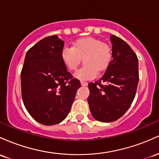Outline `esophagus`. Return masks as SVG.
Masks as SVG:
<instances>
[{"instance_id":"obj_1","label":"esophagus","mask_w":159,"mask_h":159,"mask_svg":"<svg viewBox=\"0 0 159 159\" xmlns=\"http://www.w3.org/2000/svg\"><path fill=\"white\" fill-rule=\"evenodd\" d=\"M81 85H83V86H86V85H88V83H86V82L82 81L81 82Z\"/></svg>"}]
</instances>
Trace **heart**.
<instances>
[{
  "label": "heart",
  "mask_w": 159,
  "mask_h": 159,
  "mask_svg": "<svg viewBox=\"0 0 159 159\" xmlns=\"http://www.w3.org/2000/svg\"><path fill=\"white\" fill-rule=\"evenodd\" d=\"M61 60L70 70H75L84 58V67L75 73L80 80H92L97 76L98 70L102 72L110 65L113 58V49L100 39L88 37L79 39L73 46H65L61 52Z\"/></svg>",
  "instance_id": "b5f03b06"
}]
</instances>
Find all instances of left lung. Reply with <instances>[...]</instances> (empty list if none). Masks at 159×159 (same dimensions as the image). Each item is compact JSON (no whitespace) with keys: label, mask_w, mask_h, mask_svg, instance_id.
<instances>
[{"label":"left lung","mask_w":159,"mask_h":159,"mask_svg":"<svg viewBox=\"0 0 159 159\" xmlns=\"http://www.w3.org/2000/svg\"><path fill=\"white\" fill-rule=\"evenodd\" d=\"M113 58L101 79L89 84L91 113L110 122L122 117L132 103L139 81L138 58L122 39L111 35Z\"/></svg>","instance_id":"left-lung-1"}]
</instances>
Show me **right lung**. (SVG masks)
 I'll use <instances>...</instances> for the list:
<instances>
[{"mask_svg":"<svg viewBox=\"0 0 159 159\" xmlns=\"http://www.w3.org/2000/svg\"><path fill=\"white\" fill-rule=\"evenodd\" d=\"M64 45L56 35L42 39L27 52L21 72L25 107L44 125L58 124L67 116L81 85L62 61Z\"/></svg>","mask_w":159,"mask_h":159,"instance_id":"1","label":"right lung"}]
</instances>
